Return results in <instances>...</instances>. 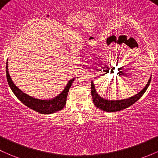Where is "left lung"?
I'll return each instance as SVG.
<instances>
[{
	"label": "left lung",
	"mask_w": 158,
	"mask_h": 158,
	"mask_svg": "<svg viewBox=\"0 0 158 158\" xmlns=\"http://www.w3.org/2000/svg\"><path fill=\"white\" fill-rule=\"evenodd\" d=\"M151 79H152V77H150V79H149L148 83L146 84L145 88L140 92L136 94L135 95L129 98L123 99V100L114 101L107 100V99H104L103 98H101L98 94V92H96L94 85L92 81V84H91V92H92L93 103H94L96 107H98L99 109L102 110L106 111V112H116V111H119L121 110L127 108V107H130L131 105L135 104L136 101L139 100V99H140V98L143 95L144 93L146 92V90H147L149 85L151 83Z\"/></svg>",
	"instance_id": "obj_1"
}]
</instances>
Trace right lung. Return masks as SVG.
<instances>
[{
    "label": "right lung",
    "mask_w": 158,
    "mask_h": 158,
    "mask_svg": "<svg viewBox=\"0 0 158 158\" xmlns=\"http://www.w3.org/2000/svg\"><path fill=\"white\" fill-rule=\"evenodd\" d=\"M6 74L7 82L11 90L16 97L19 99L23 104L27 106L39 114H50L55 113L57 111L60 110L64 107L66 103V98H67L68 92L71 87V85L75 79H72L66 84L65 89L62 91L60 94H59L57 97L51 99V100H41V99L35 98L28 95L26 93L23 92L19 89H18L16 85L13 83L11 79L10 76L9 74L7 67V62L6 64Z\"/></svg>",
    "instance_id": "right-lung-1"
}]
</instances>
